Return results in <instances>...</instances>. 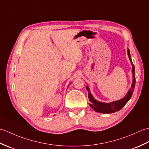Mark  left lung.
Here are the masks:
<instances>
[{"label":"left lung","instance_id":"1","mask_svg":"<svg viewBox=\"0 0 149 149\" xmlns=\"http://www.w3.org/2000/svg\"><path fill=\"white\" fill-rule=\"evenodd\" d=\"M127 55L129 56V60H130L131 63L132 65V83L131 84V87L129 90L128 91L126 95L122 98V99H120L118 100L113 101L109 103H105L102 102H100L96 99H94L92 95L90 93V91L89 88L88 86H86V90L88 91V99L90 103L89 105L92 107L93 110L95 111L96 112L101 113H113L116 111H118L119 110L121 109L122 107L124 106L128 101L130 100L131 97H132V95L133 93L134 89L135 87V83H136V78H135V69L134 66L133 65V63L132 61L131 56L130 54V51L129 49H127Z\"/></svg>","mask_w":149,"mask_h":149}]
</instances>
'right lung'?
<instances>
[{"label":"right lung","mask_w":149,"mask_h":149,"mask_svg":"<svg viewBox=\"0 0 149 149\" xmlns=\"http://www.w3.org/2000/svg\"><path fill=\"white\" fill-rule=\"evenodd\" d=\"M69 85H70V84H69ZM69 85H68V86H69Z\"/></svg>","instance_id":"add662e5"}]
</instances>
